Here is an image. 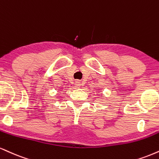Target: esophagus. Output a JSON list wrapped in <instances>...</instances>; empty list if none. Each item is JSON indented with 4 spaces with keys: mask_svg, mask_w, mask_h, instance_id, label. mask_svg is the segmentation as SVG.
<instances>
[{
    "mask_svg": "<svg viewBox=\"0 0 159 159\" xmlns=\"http://www.w3.org/2000/svg\"><path fill=\"white\" fill-rule=\"evenodd\" d=\"M75 87L76 88H79L81 87V84H80L79 81H75Z\"/></svg>",
    "mask_w": 159,
    "mask_h": 159,
    "instance_id": "1",
    "label": "esophagus"
}]
</instances>
